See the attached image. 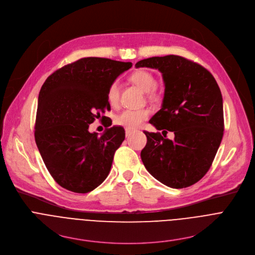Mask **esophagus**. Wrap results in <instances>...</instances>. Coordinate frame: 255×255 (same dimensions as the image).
Returning a JSON list of instances; mask_svg holds the SVG:
<instances>
[{
	"label": "esophagus",
	"instance_id": "34e87169",
	"mask_svg": "<svg viewBox=\"0 0 255 255\" xmlns=\"http://www.w3.org/2000/svg\"><path fill=\"white\" fill-rule=\"evenodd\" d=\"M133 133L132 130H129V129H126V137H129L131 134Z\"/></svg>",
	"mask_w": 255,
	"mask_h": 255
}]
</instances>
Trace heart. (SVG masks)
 <instances>
[{"label": "heart", "mask_w": 255, "mask_h": 255, "mask_svg": "<svg viewBox=\"0 0 255 255\" xmlns=\"http://www.w3.org/2000/svg\"><path fill=\"white\" fill-rule=\"evenodd\" d=\"M130 82L136 85L141 91L149 93L150 97H153V90L156 86V80L154 76L146 70H136L129 78ZM107 100L111 107H117L119 105V85L114 82L109 87L107 93ZM150 116V111L147 109L141 110H125L115 118V123L125 129L135 130L139 128Z\"/></svg>", "instance_id": "1"}]
</instances>
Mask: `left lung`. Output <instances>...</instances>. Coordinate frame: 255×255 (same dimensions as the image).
<instances>
[{
    "label": "left lung",
    "mask_w": 255,
    "mask_h": 255,
    "mask_svg": "<svg viewBox=\"0 0 255 255\" xmlns=\"http://www.w3.org/2000/svg\"><path fill=\"white\" fill-rule=\"evenodd\" d=\"M135 66L162 74V107L149 122L157 130L174 133L169 140L166 134L144 131L147 143L141 151L142 162L161 184L172 189L190 187L210 169L222 141L220 88L208 69L178 55L146 58Z\"/></svg>",
    "instance_id": "left-lung-1"
}]
</instances>
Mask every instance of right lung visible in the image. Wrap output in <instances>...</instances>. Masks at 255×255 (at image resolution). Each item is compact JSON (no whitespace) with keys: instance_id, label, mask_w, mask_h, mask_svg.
<instances>
[{"instance_id":"1","label":"right lung","mask_w":255,"mask_h":255,"mask_svg":"<svg viewBox=\"0 0 255 255\" xmlns=\"http://www.w3.org/2000/svg\"><path fill=\"white\" fill-rule=\"evenodd\" d=\"M131 66V62L85 57L54 71L41 87L35 142L49 173L63 189L89 193L110 172L125 130L113 126L98 136L89 125L110 110L109 87ZM111 125L109 121L107 127Z\"/></svg>"}]
</instances>
